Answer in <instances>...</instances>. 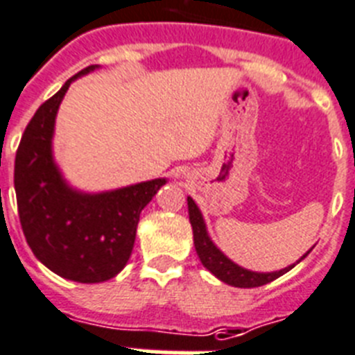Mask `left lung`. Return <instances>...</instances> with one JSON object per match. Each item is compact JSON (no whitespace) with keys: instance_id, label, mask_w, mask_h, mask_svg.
Instances as JSON below:
<instances>
[{"instance_id":"left-lung-1","label":"left lung","mask_w":355,"mask_h":355,"mask_svg":"<svg viewBox=\"0 0 355 355\" xmlns=\"http://www.w3.org/2000/svg\"><path fill=\"white\" fill-rule=\"evenodd\" d=\"M187 201H189V217L193 232V246H196V251H198L202 266H205L211 275H215V277L219 278L220 282H224V284H228V286L233 287H260L269 284V282L277 280V278L282 277L284 272H287L289 269L295 268V264H293L289 266V268L280 269V271L255 272L237 266L210 241L207 232V224L202 220L201 211H199L198 205L193 202V199L189 198ZM309 253H311V250H309L298 262H302ZM298 262H296V264H298Z\"/></svg>"}]
</instances>
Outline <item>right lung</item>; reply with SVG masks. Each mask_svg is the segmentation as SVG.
<instances>
[{"mask_svg":"<svg viewBox=\"0 0 355 355\" xmlns=\"http://www.w3.org/2000/svg\"><path fill=\"white\" fill-rule=\"evenodd\" d=\"M87 66L35 111L21 136L14 165L21 228L33 255L59 277L98 284L125 268L140 214L166 183L153 180L102 193L69 189L51 156L57 109L69 84L93 71Z\"/></svg>","mask_w":355,"mask_h":355,"instance_id":"obj_1","label":"right lung"}]
</instances>
